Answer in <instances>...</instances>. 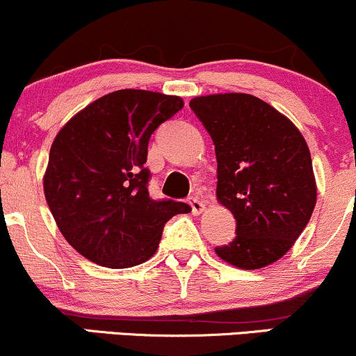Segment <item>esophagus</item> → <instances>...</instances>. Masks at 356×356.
I'll return each instance as SVG.
<instances>
[{
    "mask_svg": "<svg viewBox=\"0 0 356 356\" xmlns=\"http://www.w3.org/2000/svg\"><path fill=\"white\" fill-rule=\"evenodd\" d=\"M189 206L192 209V214H201V212L206 209V204H204L199 197H189Z\"/></svg>",
    "mask_w": 356,
    "mask_h": 356,
    "instance_id": "34e87169",
    "label": "esophagus"
}]
</instances>
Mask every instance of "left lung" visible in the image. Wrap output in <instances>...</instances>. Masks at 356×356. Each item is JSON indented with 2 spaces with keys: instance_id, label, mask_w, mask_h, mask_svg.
I'll list each match as a JSON object with an SVG mask.
<instances>
[{
  "instance_id": "8db88e82",
  "label": "left lung",
  "mask_w": 356,
  "mask_h": 356,
  "mask_svg": "<svg viewBox=\"0 0 356 356\" xmlns=\"http://www.w3.org/2000/svg\"><path fill=\"white\" fill-rule=\"evenodd\" d=\"M189 105L214 142L218 199L236 219V238L216 254L243 269L275 263L316 204L306 140L291 120L248 93L197 97Z\"/></svg>"
}]
</instances>
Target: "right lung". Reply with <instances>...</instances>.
Masks as SVG:
<instances>
[{
    "label": "right lung",
    "instance_id": "1",
    "mask_svg": "<svg viewBox=\"0 0 356 356\" xmlns=\"http://www.w3.org/2000/svg\"><path fill=\"white\" fill-rule=\"evenodd\" d=\"M184 107L179 97L117 90L85 107L53 140L44 197L63 238L105 268H132L154 256L165 222L191 207L149 195L147 145Z\"/></svg>",
    "mask_w": 356,
    "mask_h": 356
}]
</instances>
